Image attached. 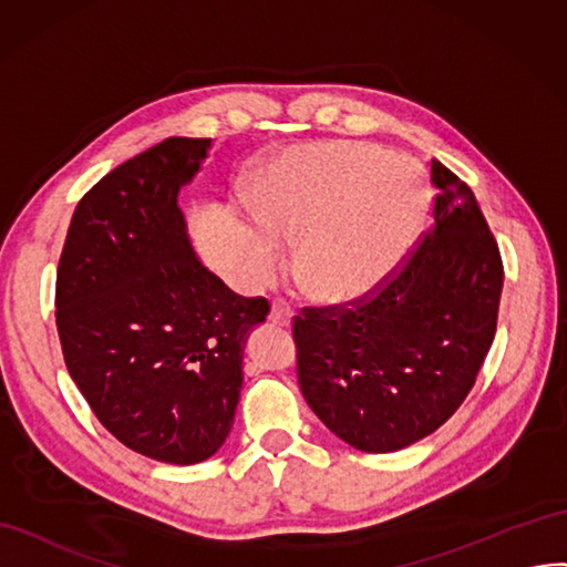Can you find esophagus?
Here are the masks:
<instances>
[{"label": "esophagus", "mask_w": 567, "mask_h": 567, "mask_svg": "<svg viewBox=\"0 0 567 567\" xmlns=\"http://www.w3.org/2000/svg\"><path fill=\"white\" fill-rule=\"evenodd\" d=\"M269 321L277 327H290L293 324V310L288 308L286 300H274L269 310Z\"/></svg>", "instance_id": "34e87169"}]
</instances>
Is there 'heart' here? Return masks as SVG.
I'll return each instance as SVG.
<instances>
[{
    "instance_id": "obj_1",
    "label": "heart",
    "mask_w": 567,
    "mask_h": 567,
    "mask_svg": "<svg viewBox=\"0 0 567 567\" xmlns=\"http://www.w3.org/2000/svg\"><path fill=\"white\" fill-rule=\"evenodd\" d=\"M430 186L417 162L360 141L310 143L284 152L259 174L250 207L259 228L257 269L296 240L305 293L324 305L374 296L401 269L422 231Z\"/></svg>"
}]
</instances>
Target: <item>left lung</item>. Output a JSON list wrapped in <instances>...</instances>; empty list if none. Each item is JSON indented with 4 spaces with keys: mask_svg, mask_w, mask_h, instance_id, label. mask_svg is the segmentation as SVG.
<instances>
[{
    "mask_svg": "<svg viewBox=\"0 0 567 567\" xmlns=\"http://www.w3.org/2000/svg\"><path fill=\"white\" fill-rule=\"evenodd\" d=\"M432 186V231L393 281L355 310H305L293 324L305 401L364 453L436 432L465 401L496 333V240L472 190L439 159Z\"/></svg>",
    "mask_w": 567,
    "mask_h": 567,
    "instance_id": "left-lung-1",
    "label": "left lung"
}]
</instances>
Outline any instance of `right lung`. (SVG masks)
<instances>
[{"label":"right lung","mask_w":567,"mask_h":567,"mask_svg":"<svg viewBox=\"0 0 567 567\" xmlns=\"http://www.w3.org/2000/svg\"><path fill=\"white\" fill-rule=\"evenodd\" d=\"M209 137H166L95 183L56 271L69 374L106 432L145 457L195 465L234 426L243 350L269 315L197 257L178 195Z\"/></svg>","instance_id":"1"}]
</instances>
